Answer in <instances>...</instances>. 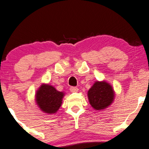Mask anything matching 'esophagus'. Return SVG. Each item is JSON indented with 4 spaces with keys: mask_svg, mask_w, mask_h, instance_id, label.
<instances>
[{
    "mask_svg": "<svg viewBox=\"0 0 149 149\" xmlns=\"http://www.w3.org/2000/svg\"><path fill=\"white\" fill-rule=\"evenodd\" d=\"M70 91L71 92H78L79 91V88L77 87H70Z\"/></svg>",
    "mask_w": 149,
    "mask_h": 149,
    "instance_id": "obj_1",
    "label": "esophagus"
}]
</instances>
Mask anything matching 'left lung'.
I'll list each match as a JSON object with an SVG mask.
<instances>
[{
  "instance_id": "left-lung-1",
  "label": "left lung",
  "mask_w": 149,
  "mask_h": 149,
  "mask_svg": "<svg viewBox=\"0 0 149 149\" xmlns=\"http://www.w3.org/2000/svg\"><path fill=\"white\" fill-rule=\"evenodd\" d=\"M87 96L91 106L95 110L101 111L112 104L115 93L112 86L107 81H97L88 89Z\"/></svg>"
}]
</instances>
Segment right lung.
I'll use <instances>...</instances> for the list:
<instances>
[{"label":"right lung","instance_id":"add662e5","mask_svg":"<svg viewBox=\"0 0 149 149\" xmlns=\"http://www.w3.org/2000/svg\"><path fill=\"white\" fill-rule=\"evenodd\" d=\"M64 96L65 92L58 91L53 86L42 84L35 93V102L43 112L53 115L61 107Z\"/></svg>","mask_w":149,"mask_h":149}]
</instances>
